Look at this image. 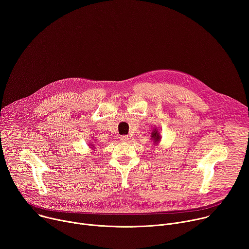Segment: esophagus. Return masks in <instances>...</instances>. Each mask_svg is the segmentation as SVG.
<instances>
[{"instance_id":"obj_1","label":"esophagus","mask_w":249,"mask_h":249,"mask_svg":"<svg viewBox=\"0 0 249 249\" xmlns=\"http://www.w3.org/2000/svg\"><path fill=\"white\" fill-rule=\"evenodd\" d=\"M120 140L122 142H129V137H127V136H121Z\"/></svg>"}]
</instances>
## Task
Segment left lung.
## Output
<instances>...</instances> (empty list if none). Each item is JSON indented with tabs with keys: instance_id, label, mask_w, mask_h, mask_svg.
<instances>
[{
	"instance_id": "left-lung-1",
	"label": "left lung",
	"mask_w": 249,
	"mask_h": 249,
	"mask_svg": "<svg viewBox=\"0 0 249 249\" xmlns=\"http://www.w3.org/2000/svg\"><path fill=\"white\" fill-rule=\"evenodd\" d=\"M151 140L155 142V143L156 142H158L160 140V133L155 129L154 131H152V135H151Z\"/></svg>"
}]
</instances>
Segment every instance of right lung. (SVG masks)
<instances>
[{
	"mask_svg": "<svg viewBox=\"0 0 249 249\" xmlns=\"http://www.w3.org/2000/svg\"><path fill=\"white\" fill-rule=\"evenodd\" d=\"M90 145H91V144H90Z\"/></svg>",
	"mask_w": 249,
	"mask_h": 249,
	"instance_id": "right-lung-1",
	"label": "right lung"
}]
</instances>
